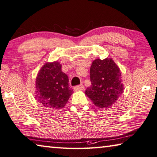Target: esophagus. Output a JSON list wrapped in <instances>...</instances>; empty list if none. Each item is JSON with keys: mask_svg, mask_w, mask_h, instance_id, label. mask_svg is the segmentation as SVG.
<instances>
[{"mask_svg": "<svg viewBox=\"0 0 157 157\" xmlns=\"http://www.w3.org/2000/svg\"><path fill=\"white\" fill-rule=\"evenodd\" d=\"M84 89V87L83 85H80V86H77L74 87V91H81V90H83Z\"/></svg>", "mask_w": 157, "mask_h": 157, "instance_id": "1", "label": "esophagus"}]
</instances>
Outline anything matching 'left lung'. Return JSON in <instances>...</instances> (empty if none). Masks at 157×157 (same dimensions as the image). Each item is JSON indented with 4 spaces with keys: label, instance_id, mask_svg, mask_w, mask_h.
Here are the masks:
<instances>
[{
    "label": "left lung",
    "instance_id": "8db88e82",
    "mask_svg": "<svg viewBox=\"0 0 157 157\" xmlns=\"http://www.w3.org/2000/svg\"><path fill=\"white\" fill-rule=\"evenodd\" d=\"M91 86L85 94L100 108L111 107L124 90L121 70L112 58L95 59L90 71Z\"/></svg>",
    "mask_w": 157,
    "mask_h": 157
}]
</instances>
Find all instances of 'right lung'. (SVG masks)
I'll list each match as a JSON object with an SVG mask.
<instances>
[{
	"mask_svg": "<svg viewBox=\"0 0 157 157\" xmlns=\"http://www.w3.org/2000/svg\"><path fill=\"white\" fill-rule=\"evenodd\" d=\"M59 61L47 62L36 78L35 98L43 106L51 109L63 108L72 94L67 74L63 72Z\"/></svg>",
	"mask_w": 157,
	"mask_h": 157,
	"instance_id": "1",
	"label": "right lung"
}]
</instances>
